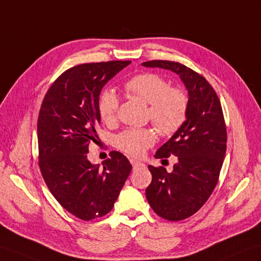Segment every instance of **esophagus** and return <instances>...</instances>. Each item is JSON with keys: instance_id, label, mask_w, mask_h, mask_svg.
Here are the masks:
<instances>
[{"instance_id": "1", "label": "esophagus", "mask_w": 261, "mask_h": 261, "mask_svg": "<svg viewBox=\"0 0 261 261\" xmlns=\"http://www.w3.org/2000/svg\"><path fill=\"white\" fill-rule=\"evenodd\" d=\"M130 162H131V165H132L133 169H137V168L144 167L143 163H142V162H140V161H138V160H133V159H131V160H130Z\"/></svg>"}]
</instances>
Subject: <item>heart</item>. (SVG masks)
Listing matches in <instances>:
<instances>
[{"mask_svg":"<svg viewBox=\"0 0 261 261\" xmlns=\"http://www.w3.org/2000/svg\"><path fill=\"white\" fill-rule=\"evenodd\" d=\"M131 98L149 106V119L162 136L177 132L187 119L188 96L184 90L171 88L165 77L145 72L131 77L124 84ZM100 118L106 123L116 121L119 110V98L111 90L101 93L98 103ZM155 141V133L151 129H126L116 137V147L131 156H141Z\"/></svg>","mask_w":261,"mask_h":261,"instance_id":"heart-1","label":"heart"}]
</instances>
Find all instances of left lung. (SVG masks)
I'll list each match as a JSON object with an SVG mask.
<instances>
[{"label": "left lung", "mask_w": 261, "mask_h": 261, "mask_svg": "<svg viewBox=\"0 0 261 261\" xmlns=\"http://www.w3.org/2000/svg\"><path fill=\"white\" fill-rule=\"evenodd\" d=\"M147 68L177 73L188 90V113L182 126L155 152V158L175 155L171 172L148 166L152 181L145 197L154 213L170 221L184 220L202 207L219 179L227 149V129L220 100L205 79L179 62L152 60Z\"/></svg>", "instance_id": "obj_1"}]
</instances>
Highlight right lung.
I'll list each match as a JSON object with an SVG mask.
<instances>
[{
	"instance_id": "obj_1",
	"label": "right lung",
	"mask_w": 261,
	"mask_h": 261,
	"mask_svg": "<svg viewBox=\"0 0 261 261\" xmlns=\"http://www.w3.org/2000/svg\"><path fill=\"white\" fill-rule=\"evenodd\" d=\"M131 61L70 68L47 90L38 118L39 166L53 197L70 214L92 220L112 210L132 166L118 151L102 166L88 160L100 123L102 88Z\"/></svg>"
}]
</instances>
